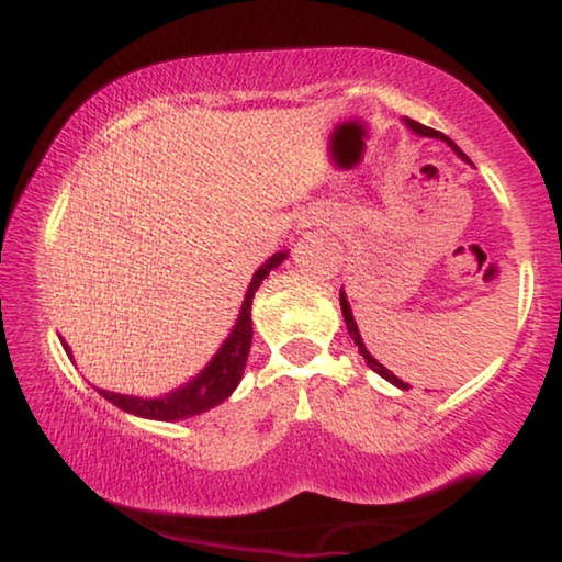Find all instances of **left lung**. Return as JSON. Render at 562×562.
<instances>
[{"label":"left lung","mask_w":562,"mask_h":562,"mask_svg":"<svg viewBox=\"0 0 562 562\" xmlns=\"http://www.w3.org/2000/svg\"><path fill=\"white\" fill-rule=\"evenodd\" d=\"M404 121H406V126H409V128H412V132H415V134H420V137H436V139H443V142H447V145L451 147V150H454V153H457V156H460V158H465V160H468V156H465V153H462V150H460V147H457V145H454V142H451V139L447 137V134L436 132V128H430V126H423V124H417V121H412V119H404ZM340 312H344V319H346L348 335H351V338H353V344H357V346H359V353H362V357H364V362H367V367H370V370H375L380 378H385V380H389V383H393V385H396V389H404V391H406V389H409V383H404V380H398L396 375H393V372H391V370H385V367H383V364H380V362H378V359H375V357H372V353H370V351H367V348H364V340H362V335H359V327H357V322H353L351 306H348V301H346V293H344V290H340Z\"/></svg>","instance_id":"8db88e82"}]
</instances>
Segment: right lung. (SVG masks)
I'll return each instance as SVG.
<instances>
[{
  "label": "right lung",
  "instance_id": "1",
  "mask_svg": "<svg viewBox=\"0 0 562 562\" xmlns=\"http://www.w3.org/2000/svg\"><path fill=\"white\" fill-rule=\"evenodd\" d=\"M285 259H288V254L285 250H280V254H274L272 259L256 269L254 280H250V285H248V293H245L240 317H237L235 327H232L229 338L224 340L222 348L216 351V357L205 364V370L200 372L198 378H192L190 383L182 385V389L166 393V396H158V398L124 396V393H113V391H100L102 396H105L111 404L119 406V409L128 412V415L147 417V420H166V423L184 420V417L200 415V412L214 409L216 404H222L224 398H229V393L237 389V383H240L245 362H248L250 340H254L250 303H254V295H256V290H259L263 277L272 272V269L280 267ZM66 351L70 357L68 346H66Z\"/></svg>",
  "mask_w": 562,
  "mask_h": 562
}]
</instances>
